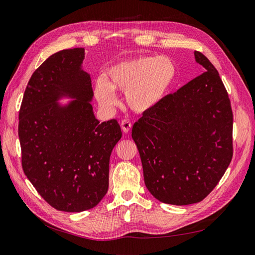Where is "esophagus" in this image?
<instances>
[{
  "instance_id": "1",
  "label": "esophagus",
  "mask_w": 255,
  "mask_h": 255,
  "mask_svg": "<svg viewBox=\"0 0 255 255\" xmlns=\"http://www.w3.org/2000/svg\"><path fill=\"white\" fill-rule=\"evenodd\" d=\"M121 127L123 129V131L125 133H128L130 131V129H131V123L127 120H124L121 123Z\"/></svg>"
}]
</instances>
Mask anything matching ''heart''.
<instances>
[{"label": "heart", "instance_id": "obj_1", "mask_svg": "<svg viewBox=\"0 0 255 255\" xmlns=\"http://www.w3.org/2000/svg\"><path fill=\"white\" fill-rule=\"evenodd\" d=\"M175 77V65L167 57L142 56L112 65L107 80L99 78L95 96L103 109L117 103L114 90L125 91L127 106L134 112L152 110L162 101Z\"/></svg>", "mask_w": 255, "mask_h": 255}]
</instances>
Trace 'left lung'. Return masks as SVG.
Masks as SVG:
<instances>
[{
	"label": "left lung",
	"instance_id": "1",
	"mask_svg": "<svg viewBox=\"0 0 255 255\" xmlns=\"http://www.w3.org/2000/svg\"><path fill=\"white\" fill-rule=\"evenodd\" d=\"M204 73L166 96L132 127L145 186L164 204L199 202L233 157V112L217 69L195 51Z\"/></svg>",
	"mask_w": 255,
	"mask_h": 255
}]
</instances>
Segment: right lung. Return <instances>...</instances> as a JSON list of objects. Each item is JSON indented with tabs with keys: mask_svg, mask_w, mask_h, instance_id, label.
I'll return each instance as SVG.
<instances>
[{
	"mask_svg": "<svg viewBox=\"0 0 255 255\" xmlns=\"http://www.w3.org/2000/svg\"><path fill=\"white\" fill-rule=\"evenodd\" d=\"M84 58V48L47 58L32 74L19 111L23 172L51 207L64 212L89 210L106 196L110 156L122 138L116 120L96 119ZM63 97L74 100L61 104Z\"/></svg>",
	"mask_w": 255,
	"mask_h": 255,
	"instance_id": "obj_1",
	"label": "right lung"
}]
</instances>
